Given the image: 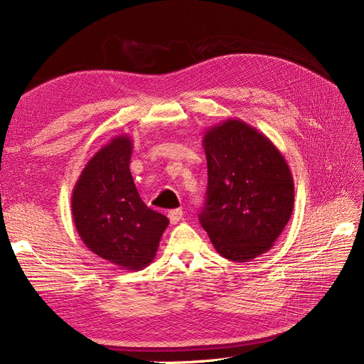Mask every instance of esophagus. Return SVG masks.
Returning <instances> with one entry per match:
<instances>
[{"label":"esophagus","instance_id":"34e87169","mask_svg":"<svg viewBox=\"0 0 364 364\" xmlns=\"http://www.w3.org/2000/svg\"><path fill=\"white\" fill-rule=\"evenodd\" d=\"M182 217H183V211H182L181 208L171 209V211H168V218H170V223L171 225H178L181 222Z\"/></svg>","mask_w":364,"mask_h":364}]
</instances>
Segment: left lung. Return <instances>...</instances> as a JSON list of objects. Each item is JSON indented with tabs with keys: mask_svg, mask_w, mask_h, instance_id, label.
Masks as SVG:
<instances>
[{
	"mask_svg": "<svg viewBox=\"0 0 364 364\" xmlns=\"http://www.w3.org/2000/svg\"><path fill=\"white\" fill-rule=\"evenodd\" d=\"M203 150L208 190L200 225L226 259L246 262L262 255L293 213L294 182L282 153L235 118L209 127Z\"/></svg>",
	"mask_w": 364,
	"mask_h": 364,
	"instance_id": "8db88e82",
	"label": "left lung"
}]
</instances>
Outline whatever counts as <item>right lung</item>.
Returning a JSON list of instances; mask_svg holds the SVG:
<instances>
[{
	"label": "right lung",
	"instance_id": "add662e5",
	"mask_svg": "<svg viewBox=\"0 0 364 364\" xmlns=\"http://www.w3.org/2000/svg\"><path fill=\"white\" fill-rule=\"evenodd\" d=\"M132 149L130 136L119 135L87 161L73 190L71 211L87 249L136 272L156 257L168 218L141 200L129 170Z\"/></svg>",
	"mask_w": 364,
	"mask_h": 364
}]
</instances>
